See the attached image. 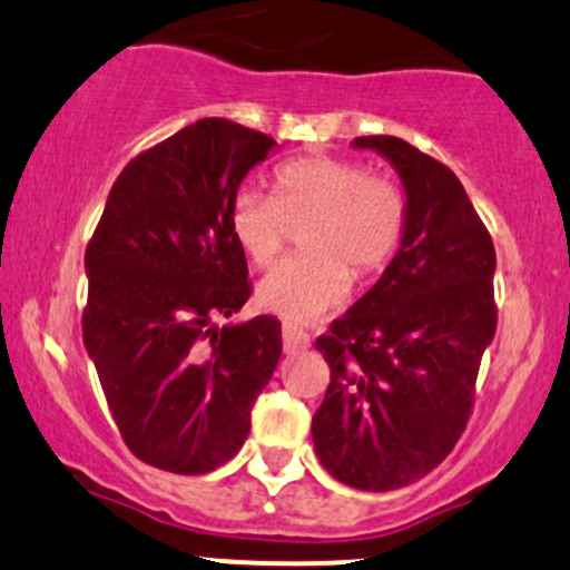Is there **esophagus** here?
Instances as JSON below:
<instances>
[{
  "mask_svg": "<svg viewBox=\"0 0 570 570\" xmlns=\"http://www.w3.org/2000/svg\"><path fill=\"white\" fill-rule=\"evenodd\" d=\"M307 345H311V340H307V335L299 326H294L286 322L284 324V351L286 353H297V351H305Z\"/></svg>",
  "mask_w": 570,
  "mask_h": 570,
  "instance_id": "obj_1",
  "label": "esophagus"
}]
</instances>
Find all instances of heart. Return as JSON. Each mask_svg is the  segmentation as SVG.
<instances>
[{
    "mask_svg": "<svg viewBox=\"0 0 570 570\" xmlns=\"http://www.w3.org/2000/svg\"><path fill=\"white\" fill-rule=\"evenodd\" d=\"M307 222L303 257L281 265L259 284L265 311L289 324H311L348 299L351 276L364 278L391 263L407 225L402 189L367 174L356 160L313 155L273 174V198L240 189L227 225L244 257L259 271L281 259L289 227Z\"/></svg>",
    "mask_w": 570,
    "mask_h": 570,
    "instance_id": "obj_1",
    "label": "heart"
}]
</instances>
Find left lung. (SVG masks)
<instances>
[{
  "instance_id": "8db88e82",
  "label": "left lung",
  "mask_w": 570,
  "mask_h": 570,
  "mask_svg": "<svg viewBox=\"0 0 570 570\" xmlns=\"http://www.w3.org/2000/svg\"><path fill=\"white\" fill-rule=\"evenodd\" d=\"M402 179L407 225L377 284L316 348L330 389L313 448L335 480L385 493L417 482L466 429L495 335V248L458 176L396 136H358Z\"/></svg>"
}]
</instances>
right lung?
I'll return each instance as SVG.
<instances>
[{
    "label": "right lung",
    "instance_id": "add662e5",
    "mask_svg": "<svg viewBox=\"0 0 570 570\" xmlns=\"http://www.w3.org/2000/svg\"><path fill=\"white\" fill-rule=\"evenodd\" d=\"M276 141L203 117L122 168L85 248L82 340L130 453L206 474L238 453L281 358V322L219 326L252 294L227 214Z\"/></svg>",
    "mask_w": 570,
    "mask_h": 570
}]
</instances>
